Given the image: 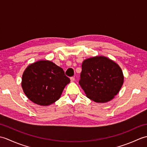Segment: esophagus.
Returning <instances> with one entry per match:
<instances>
[{"mask_svg":"<svg viewBox=\"0 0 147 147\" xmlns=\"http://www.w3.org/2000/svg\"><path fill=\"white\" fill-rule=\"evenodd\" d=\"M70 80H71V82H74V80H75V79H74V77H71Z\"/></svg>","mask_w":147,"mask_h":147,"instance_id":"34e87169","label":"esophagus"}]
</instances>
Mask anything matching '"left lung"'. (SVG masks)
I'll return each instance as SVG.
<instances>
[{
	"label": "left lung",
	"instance_id": "obj_1",
	"mask_svg": "<svg viewBox=\"0 0 147 147\" xmlns=\"http://www.w3.org/2000/svg\"><path fill=\"white\" fill-rule=\"evenodd\" d=\"M80 85L88 98L96 103L111 101L120 91L124 75L117 63L105 56L85 59L82 63Z\"/></svg>",
	"mask_w": 147,
	"mask_h": 147
}]
</instances>
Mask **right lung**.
<instances>
[{
  "label": "right lung",
  "instance_id": "1",
  "mask_svg": "<svg viewBox=\"0 0 147 147\" xmlns=\"http://www.w3.org/2000/svg\"><path fill=\"white\" fill-rule=\"evenodd\" d=\"M70 79L61 67L51 61L40 60L30 64L22 76L24 94L35 104L48 106L60 98Z\"/></svg>",
  "mask_w": 147,
  "mask_h": 147
}]
</instances>
